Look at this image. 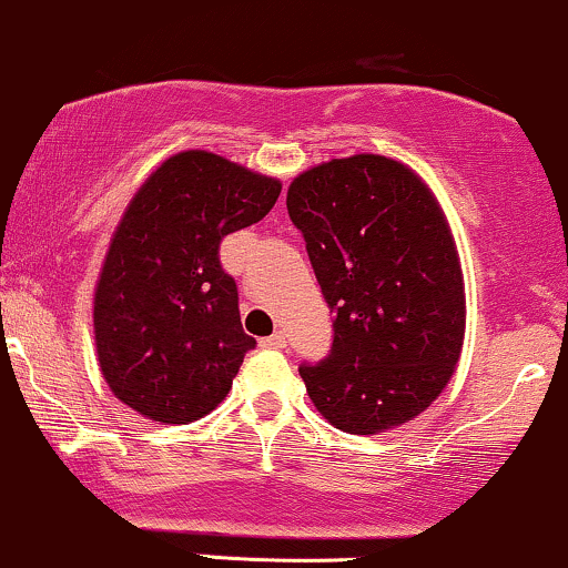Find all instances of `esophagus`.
<instances>
[{
    "mask_svg": "<svg viewBox=\"0 0 568 568\" xmlns=\"http://www.w3.org/2000/svg\"><path fill=\"white\" fill-rule=\"evenodd\" d=\"M263 345H265V348H284L286 335H284V332H273L271 337L263 339Z\"/></svg>",
    "mask_w": 568,
    "mask_h": 568,
    "instance_id": "34e87169",
    "label": "esophagus"
}]
</instances>
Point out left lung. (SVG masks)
<instances>
[{
    "mask_svg": "<svg viewBox=\"0 0 568 568\" xmlns=\"http://www.w3.org/2000/svg\"><path fill=\"white\" fill-rule=\"evenodd\" d=\"M286 210L335 311L329 356L300 366L313 406L356 436L409 423L455 375L465 337L442 204L406 164L356 153L292 180Z\"/></svg>",
    "mask_w": 568,
    "mask_h": 568,
    "instance_id": "left-lung-1",
    "label": "left lung"
}]
</instances>
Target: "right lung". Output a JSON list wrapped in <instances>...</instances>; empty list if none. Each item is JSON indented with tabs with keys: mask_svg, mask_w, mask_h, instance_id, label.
<instances>
[{
	"mask_svg": "<svg viewBox=\"0 0 568 568\" xmlns=\"http://www.w3.org/2000/svg\"><path fill=\"white\" fill-rule=\"evenodd\" d=\"M282 183L210 151L170 156L126 204L95 286L105 383L138 415L189 425L229 396L255 337L242 329L220 242L257 223Z\"/></svg>",
	"mask_w": 568,
	"mask_h": 568,
	"instance_id": "add662e5",
	"label": "right lung"
}]
</instances>
